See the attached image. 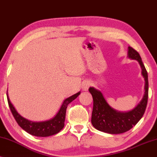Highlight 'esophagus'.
<instances>
[{"instance_id": "obj_1", "label": "esophagus", "mask_w": 157, "mask_h": 157, "mask_svg": "<svg viewBox=\"0 0 157 157\" xmlns=\"http://www.w3.org/2000/svg\"><path fill=\"white\" fill-rule=\"evenodd\" d=\"M90 85H91L90 82L88 80H86V81H85V82H83L82 85V87L83 90L87 91L90 87Z\"/></svg>"}]
</instances>
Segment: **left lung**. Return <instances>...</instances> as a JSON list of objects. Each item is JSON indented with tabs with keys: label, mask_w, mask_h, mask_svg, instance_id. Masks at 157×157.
<instances>
[{
	"label": "left lung",
	"mask_w": 157,
	"mask_h": 157,
	"mask_svg": "<svg viewBox=\"0 0 157 157\" xmlns=\"http://www.w3.org/2000/svg\"><path fill=\"white\" fill-rule=\"evenodd\" d=\"M128 57L139 62L141 68L142 76L145 80V92L140 103L129 111H118L110 106L100 90L93 87L89 88V92L93 98L92 124L97 130L110 134L123 133L132 128L144 116L147 108L149 93L148 73L139 54L131 47H128Z\"/></svg>",
	"instance_id": "8db88e82"
}]
</instances>
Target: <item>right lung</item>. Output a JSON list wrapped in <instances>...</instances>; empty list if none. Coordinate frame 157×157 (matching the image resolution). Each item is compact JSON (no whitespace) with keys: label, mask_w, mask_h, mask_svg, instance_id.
Masks as SVG:
<instances>
[{"label":"right lung","mask_w":157,"mask_h":157,"mask_svg":"<svg viewBox=\"0 0 157 157\" xmlns=\"http://www.w3.org/2000/svg\"><path fill=\"white\" fill-rule=\"evenodd\" d=\"M80 94V92L75 94L70 97H69L64 100L63 103L60 108L59 112L53 118L45 121H31L28 119L24 118L17 112L11 102L10 101L8 95L7 90V98L8 103L12 114L16 119L17 124L22 129L29 133V134L35 136L39 137H47L49 136L57 134L59 133L64 126V121H65L66 110L67 105L72 100L76 99L77 96Z\"/></svg>","instance_id":"1"}]
</instances>
